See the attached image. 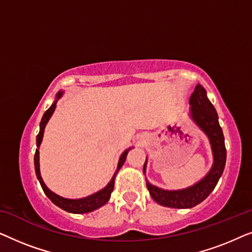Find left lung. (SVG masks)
Wrapping results in <instances>:
<instances>
[{
    "instance_id": "left-lung-1",
    "label": "left lung",
    "mask_w": 252,
    "mask_h": 252,
    "mask_svg": "<svg viewBox=\"0 0 252 252\" xmlns=\"http://www.w3.org/2000/svg\"><path fill=\"white\" fill-rule=\"evenodd\" d=\"M189 104H190L189 117L208 136L211 144L213 164L204 178L184 189L166 190L147 181V188L154 201L167 208L190 209L204 201L218 184L226 164L225 137L219 125L218 115L215 106L208 98L206 91L199 84L196 86L194 93L189 98ZM147 163L148 160L146 159V163L143 165L144 174L147 170Z\"/></svg>"
}]
</instances>
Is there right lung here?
I'll return each instance as SVG.
<instances>
[{
  "instance_id": "obj_1",
  "label": "right lung",
  "mask_w": 252,
  "mask_h": 252,
  "mask_svg": "<svg viewBox=\"0 0 252 252\" xmlns=\"http://www.w3.org/2000/svg\"><path fill=\"white\" fill-rule=\"evenodd\" d=\"M63 93H64L63 91H60L57 93L56 99H55V102L53 103V104H51L50 108L43 113L42 119H41L40 130H39V134L36 135V147H37V149L35 150V155H34V167H35V173H36L37 180L40 181L41 187H42L44 194L48 196V198H49L55 205H57L58 208L63 209V210H65V211H67L70 213H78V215H80V213H88V212L94 211V210L101 208V206L104 205L105 203L109 201L110 196H111V192L113 190V187H115L116 175H117V173H118V171L120 170V167L123 166L124 163H125L127 154H128V151L132 149V148H128V149H126L122 154V156H120L119 161H118V166H117V170L115 172V174H113L111 181H110L104 188L101 189V190L95 192V194L89 195V196H87V197L71 199V198L62 197V196L55 194L54 191H51L50 189L47 187L46 184L43 182L42 177H41V173H40L39 148H40L41 142H42L43 133H44V128H46V125L48 124V122H49L50 117L53 116L55 109H56V103H57L58 99H60L62 96H63Z\"/></svg>"
}]
</instances>
